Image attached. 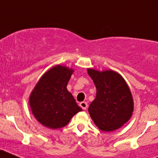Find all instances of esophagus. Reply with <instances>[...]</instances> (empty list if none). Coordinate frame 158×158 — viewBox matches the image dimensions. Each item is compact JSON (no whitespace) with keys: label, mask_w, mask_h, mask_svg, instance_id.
Wrapping results in <instances>:
<instances>
[{"label":"esophagus","mask_w":158,"mask_h":158,"mask_svg":"<svg viewBox=\"0 0 158 158\" xmlns=\"http://www.w3.org/2000/svg\"><path fill=\"white\" fill-rule=\"evenodd\" d=\"M80 106L83 110H85L86 108L88 107V104L86 102H81L80 103Z\"/></svg>","instance_id":"1"}]
</instances>
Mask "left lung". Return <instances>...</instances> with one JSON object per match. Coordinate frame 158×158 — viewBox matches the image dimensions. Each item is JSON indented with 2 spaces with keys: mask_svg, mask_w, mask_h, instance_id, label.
<instances>
[{
  "mask_svg": "<svg viewBox=\"0 0 158 158\" xmlns=\"http://www.w3.org/2000/svg\"><path fill=\"white\" fill-rule=\"evenodd\" d=\"M88 74L96 88V98L89 107V115L101 131L119 129L133 115L134 100L126 81L111 69L89 68Z\"/></svg>",
  "mask_w": 158,
  "mask_h": 158,
  "instance_id": "8db88e82",
  "label": "left lung"
}]
</instances>
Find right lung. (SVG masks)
<instances>
[{
	"mask_svg": "<svg viewBox=\"0 0 158 158\" xmlns=\"http://www.w3.org/2000/svg\"><path fill=\"white\" fill-rule=\"evenodd\" d=\"M73 72L65 65H54L41 77L31 93L28 102L31 112L44 127H64L82 111L66 88Z\"/></svg>",
	"mask_w": 158,
	"mask_h": 158,
	"instance_id": "add662e5",
	"label": "right lung"
}]
</instances>
